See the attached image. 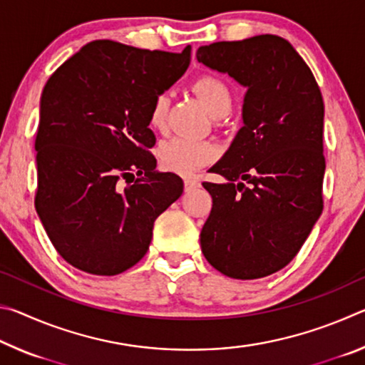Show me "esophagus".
Here are the masks:
<instances>
[{"label": "esophagus", "mask_w": 365, "mask_h": 365, "mask_svg": "<svg viewBox=\"0 0 365 365\" xmlns=\"http://www.w3.org/2000/svg\"><path fill=\"white\" fill-rule=\"evenodd\" d=\"M183 187H185V191H191L195 188H200L201 183L197 178H193V177H185L183 178Z\"/></svg>", "instance_id": "34e87169"}]
</instances>
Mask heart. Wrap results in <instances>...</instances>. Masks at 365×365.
<instances>
[{
	"label": "heart",
	"mask_w": 365,
	"mask_h": 365,
	"mask_svg": "<svg viewBox=\"0 0 365 365\" xmlns=\"http://www.w3.org/2000/svg\"><path fill=\"white\" fill-rule=\"evenodd\" d=\"M195 93L201 98L211 114L225 117L233 108V91L224 78L217 76H200L191 83ZM172 104L169 91H160L153 98L148 109V122L154 130L163 132L168 125V115ZM219 156V148L209 140H190L175 137L159 145L160 164L168 170L178 174H191L202 165L211 164Z\"/></svg>",
	"instance_id": "obj_1"
}]
</instances>
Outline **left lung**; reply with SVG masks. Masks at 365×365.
Here are the masks:
<instances>
[{"mask_svg": "<svg viewBox=\"0 0 365 365\" xmlns=\"http://www.w3.org/2000/svg\"><path fill=\"white\" fill-rule=\"evenodd\" d=\"M196 58L248 88L245 125L209 170L227 183L202 182L212 209L201 251L230 279H262L298 255L322 214V93L304 59L277 35L217 41Z\"/></svg>", "mask_w": 365, "mask_h": 365, "instance_id": "obj_1", "label": "left lung"}]
</instances>
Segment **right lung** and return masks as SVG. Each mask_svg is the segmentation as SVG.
<instances>
[{"mask_svg":"<svg viewBox=\"0 0 365 365\" xmlns=\"http://www.w3.org/2000/svg\"><path fill=\"white\" fill-rule=\"evenodd\" d=\"M190 59V45L168 53L96 40L48 78L35 138V209L76 269H130L150 248L154 220L183 193L180 177L154 170L148 109Z\"/></svg>","mask_w":365,"mask_h":365,"instance_id":"1","label":"right lung"}]
</instances>
